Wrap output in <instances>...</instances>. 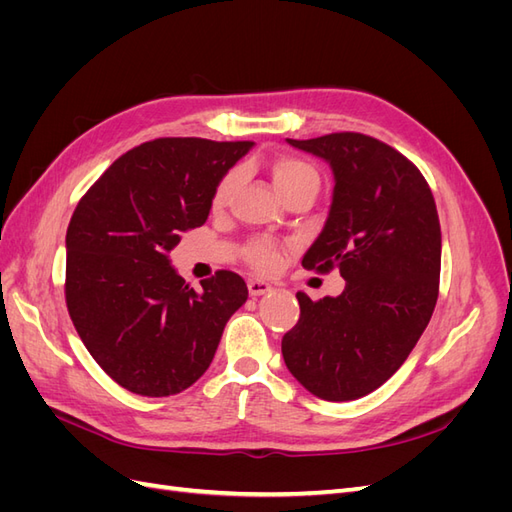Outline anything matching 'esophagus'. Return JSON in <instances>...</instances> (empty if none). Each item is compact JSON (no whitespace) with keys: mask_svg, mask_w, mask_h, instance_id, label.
<instances>
[{"mask_svg":"<svg viewBox=\"0 0 512 512\" xmlns=\"http://www.w3.org/2000/svg\"><path fill=\"white\" fill-rule=\"evenodd\" d=\"M247 290H250L252 297H260V294H267L273 290V284L267 280H250L247 282Z\"/></svg>","mask_w":512,"mask_h":512,"instance_id":"1","label":"esophagus"}]
</instances>
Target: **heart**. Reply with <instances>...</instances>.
I'll use <instances>...</instances> for the list:
<instances>
[{"mask_svg":"<svg viewBox=\"0 0 512 512\" xmlns=\"http://www.w3.org/2000/svg\"><path fill=\"white\" fill-rule=\"evenodd\" d=\"M269 170H271V181L275 185V190L280 192V196H286L288 192L297 190L307 183L318 185V170L301 158L282 156L271 164ZM235 181H237V175L228 173L218 183V188H215V194H213L215 207H222L226 203L230 190L235 188ZM277 258H280V247H277L275 241L258 239V241H252L250 247H247V260H250L256 269H273L277 265Z\"/></svg>","mask_w":512,"mask_h":512,"instance_id":"heart-1","label":"heart"}]
</instances>
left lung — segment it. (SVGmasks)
<instances>
[{
  "instance_id": "obj_1",
  "label": "left lung",
  "mask_w": 512,
  "mask_h": 512,
  "mask_svg": "<svg viewBox=\"0 0 512 512\" xmlns=\"http://www.w3.org/2000/svg\"><path fill=\"white\" fill-rule=\"evenodd\" d=\"M288 145L333 170L327 222L301 265L339 269V297L297 292L299 322L284 335L290 374L327 401L376 391L408 359L438 301L442 235L436 200L406 156L359 132Z\"/></svg>"
}]
</instances>
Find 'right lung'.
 <instances>
[{
	"label": "right lung",
	"mask_w": 512,
	"mask_h": 512,
	"mask_svg": "<svg viewBox=\"0 0 512 512\" xmlns=\"http://www.w3.org/2000/svg\"><path fill=\"white\" fill-rule=\"evenodd\" d=\"M252 141L156 138L123 153L79 200L66 232V305L85 348L123 389L181 393L205 374L243 277L185 284L168 252L203 226L218 183Z\"/></svg>",
	"instance_id": "right-lung-1"
}]
</instances>
